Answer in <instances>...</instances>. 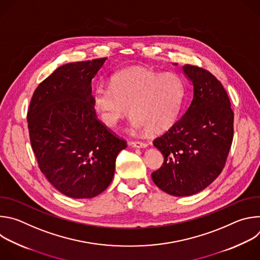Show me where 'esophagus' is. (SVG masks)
Segmentation results:
<instances>
[{
    "mask_svg": "<svg viewBox=\"0 0 260 260\" xmlns=\"http://www.w3.org/2000/svg\"><path fill=\"white\" fill-rule=\"evenodd\" d=\"M128 144L135 148H146L147 147V143L142 142V141H129Z\"/></svg>",
    "mask_w": 260,
    "mask_h": 260,
    "instance_id": "esophagus-1",
    "label": "esophagus"
}]
</instances>
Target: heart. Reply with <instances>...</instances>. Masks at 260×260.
Returning <instances> with one entry per match:
<instances>
[{"instance_id": "b5f03b06", "label": "heart", "mask_w": 260, "mask_h": 260, "mask_svg": "<svg viewBox=\"0 0 260 260\" xmlns=\"http://www.w3.org/2000/svg\"><path fill=\"white\" fill-rule=\"evenodd\" d=\"M184 96V82L176 73L129 67L113 74L109 86L94 89L92 107L107 127H115L131 109L134 127L158 134L176 122Z\"/></svg>"}]
</instances>
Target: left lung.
Masks as SVG:
<instances>
[{
    "instance_id": "1",
    "label": "left lung",
    "mask_w": 260,
    "mask_h": 260,
    "mask_svg": "<svg viewBox=\"0 0 260 260\" xmlns=\"http://www.w3.org/2000/svg\"><path fill=\"white\" fill-rule=\"evenodd\" d=\"M182 70L193 85L191 104L153 141L165 159L152 180L174 197L192 196L209 186L223 170L234 138V112L223 85L203 68L185 64Z\"/></svg>"
}]
</instances>
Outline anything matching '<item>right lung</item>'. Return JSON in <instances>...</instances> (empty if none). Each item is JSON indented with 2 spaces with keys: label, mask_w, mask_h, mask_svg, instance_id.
Segmentation results:
<instances>
[{
  "label": "right lung",
  "mask_w": 260,
  "mask_h": 260,
  "mask_svg": "<svg viewBox=\"0 0 260 260\" xmlns=\"http://www.w3.org/2000/svg\"><path fill=\"white\" fill-rule=\"evenodd\" d=\"M107 57L57 68L36 88L27 111L30 145L46 179L62 194L91 199L112 182L126 142L96 117L91 80Z\"/></svg>",
  "instance_id": "1"
}]
</instances>
